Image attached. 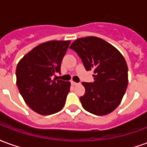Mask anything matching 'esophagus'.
Wrapping results in <instances>:
<instances>
[{
	"instance_id": "obj_1",
	"label": "esophagus",
	"mask_w": 147,
	"mask_h": 147,
	"mask_svg": "<svg viewBox=\"0 0 147 147\" xmlns=\"http://www.w3.org/2000/svg\"><path fill=\"white\" fill-rule=\"evenodd\" d=\"M71 85H72V86H76V85H78V84H79L78 83H76V82H74V81H71Z\"/></svg>"
}]
</instances>
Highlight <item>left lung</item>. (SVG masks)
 Here are the masks:
<instances>
[{"instance_id":"8db88e82","label":"left lung","mask_w":147,"mask_h":147,"mask_svg":"<svg viewBox=\"0 0 147 147\" xmlns=\"http://www.w3.org/2000/svg\"><path fill=\"white\" fill-rule=\"evenodd\" d=\"M70 49L82 59L87 71H94V82L82 83L83 107L90 113L103 116L115 110L122 101L128 83L127 65L120 51L105 40L94 36L74 41Z\"/></svg>"}]
</instances>
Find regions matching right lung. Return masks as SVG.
Here are the masks:
<instances>
[{
	"instance_id": "1",
	"label": "right lung",
	"mask_w": 147,
	"mask_h": 147,
	"mask_svg": "<svg viewBox=\"0 0 147 147\" xmlns=\"http://www.w3.org/2000/svg\"><path fill=\"white\" fill-rule=\"evenodd\" d=\"M71 41H49L37 45L19 61L16 84L24 102L40 115L57 113L64 107L70 82L52 80Z\"/></svg>"
}]
</instances>
